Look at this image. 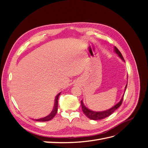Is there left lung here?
Returning a JSON list of instances; mask_svg holds the SVG:
<instances>
[{"instance_id": "obj_1", "label": "left lung", "mask_w": 148, "mask_h": 148, "mask_svg": "<svg viewBox=\"0 0 148 148\" xmlns=\"http://www.w3.org/2000/svg\"><path fill=\"white\" fill-rule=\"evenodd\" d=\"M114 49H115V52L117 53L118 56L123 60L125 61L122 55V53H121V52L119 51V49L116 47H115ZM127 86V84L126 85V86H125V90H126ZM123 96H124V95H123V96L122 98V99H121L120 101L118 103V104H116L115 106H114L113 107H112V108H110L109 110H107L106 111H102V112H95V111H92V110L88 109L87 107H85V106L84 105L83 101H81V104H82L83 112H84V114L86 115V117H88L89 119H90L91 120H101V119H105L106 117H109V115H110L116 109H118L119 107L121 106V104H122V103L123 102Z\"/></svg>"}]
</instances>
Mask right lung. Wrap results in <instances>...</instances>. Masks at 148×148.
I'll use <instances>...</instances> for the list:
<instances>
[{"instance_id":"right-lung-1","label":"right lung","mask_w":148,"mask_h":148,"mask_svg":"<svg viewBox=\"0 0 148 148\" xmlns=\"http://www.w3.org/2000/svg\"><path fill=\"white\" fill-rule=\"evenodd\" d=\"M60 95V92L58 94V95L56 96V99H55V103H54V106H53V109L52 110L51 113L48 115L47 116L45 117H43L41 119H36L35 120L36 121H38V122H46V121H49L52 120L54 116L56 115L57 112V110H58V99H59V96Z\"/></svg>"}]
</instances>
